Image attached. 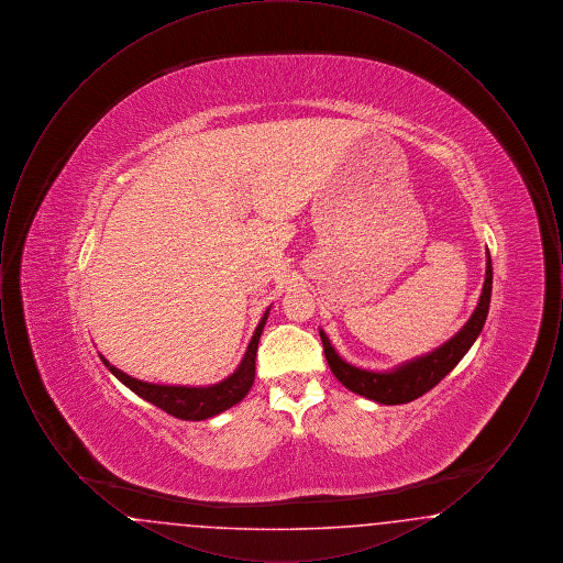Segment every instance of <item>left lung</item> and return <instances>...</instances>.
Segmentation results:
<instances>
[{
    "mask_svg": "<svg viewBox=\"0 0 563 563\" xmlns=\"http://www.w3.org/2000/svg\"><path fill=\"white\" fill-rule=\"evenodd\" d=\"M489 299H492V257L487 251L485 280H483L479 301L471 319L464 322V327L448 342H443L441 346L430 350L427 354L399 363L397 367L377 372V369H363L349 363L344 356H340L338 350L333 349L327 333L319 329L327 363L333 375L354 395H361L379 405H401V402L413 401L424 393H429L430 388H434L475 344L489 312Z\"/></svg>",
    "mask_w": 563,
    "mask_h": 563,
    "instance_id": "1",
    "label": "left lung"
}]
</instances>
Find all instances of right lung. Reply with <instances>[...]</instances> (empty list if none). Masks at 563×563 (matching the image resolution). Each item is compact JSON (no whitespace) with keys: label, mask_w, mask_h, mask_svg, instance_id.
I'll list each match as a JSON object with an SVG mask.
<instances>
[{"label":"right lung","mask_w":563,"mask_h":563,"mask_svg":"<svg viewBox=\"0 0 563 563\" xmlns=\"http://www.w3.org/2000/svg\"><path fill=\"white\" fill-rule=\"evenodd\" d=\"M269 308L272 306H268L262 321L255 327V333L244 350V356H242L239 367L228 377H223L221 382L209 384V386L143 382V379H136L133 375L124 374L122 369L113 367L101 352H99V356L109 372L115 375L126 388H131L136 397L161 407L162 411H166L179 420H191V422L209 420L213 416H219L221 411L234 407L236 402H241L249 395V390L255 382V356H257L262 331L268 321Z\"/></svg>","instance_id":"1"}]
</instances>
